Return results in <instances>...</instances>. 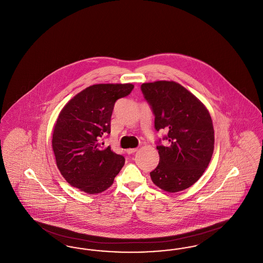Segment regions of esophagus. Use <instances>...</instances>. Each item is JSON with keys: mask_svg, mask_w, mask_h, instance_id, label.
I'll list each match as a JSON object with an SVG mask.
<instances>
[{"mask_svg": "<svg viewBox=\"0 0 263 263\" xmlns=\"http://www.w3.org/2000/svg\"><path fill=\"white\" fill-rule=\"evenodd\" d=\"M135 152H137V149L136 148H134V149H127L126 150V153L128 154V155H131V154H134Z\"/></svg>", "mask_w": 263, "mask_h": 263, "instance_id": "1", "label": "esophagus"}]
</instances>
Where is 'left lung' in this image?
Segmentation results:
<instances>
[{
  "instance_id": "1",
  "label": "left lung",
  "mask_w": 263,
  "mask_h": 263,
  "mask_svg": "<svg viewBox=\"0 0 263 263\" xmlns=\"http://www.w3.org/2000/svg\"><path fill=\"white\" fill-rule=\"evenodd\" d=\"M141 90L155 116L156 131H167L157 141L160 163L150 173L153 182L167 192L190 187L212 158L214 129L209 111L175 82L143 84ZM162 139L168 141L165 146L161 145Z\"/></svg>"
}]
</instances>
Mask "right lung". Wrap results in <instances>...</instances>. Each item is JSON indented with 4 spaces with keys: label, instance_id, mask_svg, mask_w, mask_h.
Masks as SVG:
<instances>
[{
    "label": "right lung",
    "instance_id": "add662e5",
    "mask_svg": "<svg viewBox=\"0 0 263 263\" xmlns=\"http://www.w3.org/2000/svg\"><path fill=\"white\" fill-rule=\"evenodd\" d=\"M133 88L132 84L93 85L79 92L61 110L52 147L61 175L72 186L97 194L112 184L125 159L100 142L110 133L115 102Z\"/></svg>",
    "mask_w": 263,
    "mask_h": 263
}]
</instances>
